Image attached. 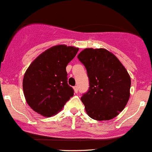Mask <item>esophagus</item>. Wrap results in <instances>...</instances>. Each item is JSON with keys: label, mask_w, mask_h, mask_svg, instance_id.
<instances>
[{"label": "esophagus", "mask_w": 152, "mask_h": 152, "mask_svg": "<svg viewBox=\"0 0 152 152\" xmlns=\"http://www.w3.org/2000/svg\"><path fill=\"white\" fill-rule=\"evenodd\" d=\"M73 89H74L75 93H77L78 92V90H79V88H78V86H74V87H73Z\"/></svg>", "instance_id": "1"}]
</instances>
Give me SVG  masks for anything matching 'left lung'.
<instances>
[{
	"instance_id": "left-lung-1",
	"label": "left lung",
	"mask_w": 152,
	"mask_h": 152,
	"mask_svg": "<svg viewBox=\"0 0 152 152\" xmlns=\"http://www.w3.org/2000/svg\"><path fill=\"white\" fill-rule=\"evenodd\" d=\"M89 79V89L81 100L96 120H109L124 109L130 96L131 78L115 56L105 49L88 48L78 55Z\"/></svg>"
}]
</instances>
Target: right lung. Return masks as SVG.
I'll list each match as a JSON object with an SVG mask.
<instances>
[{"label":"right lung","mask_w":152,"mask_h":152,"mask_svg":"<svg viewBox=\"0 0 152 152\" xmlns=\"http://www.w3.org/2000/svg\"><path fill=\"white\" fill-rule=\"evenodd\" d=\"M78 51L74 47L54 46L31 63L23 76V90L32 110L51 117L73 96L74 91L67 84L66 67Z\"/></svg>","instance_id":"1"}]
</instances>
